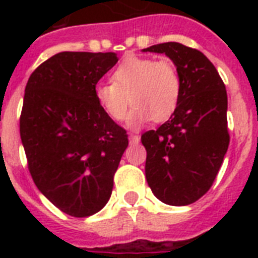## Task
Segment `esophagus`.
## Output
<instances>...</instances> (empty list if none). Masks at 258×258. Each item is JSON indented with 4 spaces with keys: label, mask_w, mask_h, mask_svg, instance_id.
I'll list each match as a JSON object with an SVG mask.
<instances>
[{
    "label": "esophagus",
    "mask_w": 258,
    "mask_h": 258,
    "mask_svg": "<svg viewBox=\"0 0 258 258\" xmlns=\"http://www.w3.org/2000/svg\"><path fill=\"white\" fill-rule=\"evenodd\" d=\"M139 141H141L139 135H137V134H130V143L131 145H137V143H139Z\"/></svg>",
    "instance_id": "esophagus-1"
}]
</instances>
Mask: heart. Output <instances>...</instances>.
I'll use <instances>...</instances> for the list:
<instances>
[{
	"label": "heart",
	"mask_w": 258,
	"mask_h": 258,
	"mask_svg": "<svg viewBox=\"0 0 258 258\" xmlns=\"http://www.w3.org/2000/svg\"><path fill=\"white\" fill-rule=\"evenodd\" d=\"M111 80L97 84L95 99L115 121L124 120L131 100L134 108L128 125L133 128L151 120H167L179 104L182 82L175 64L169 58L130 56L113 70Z\"/></svg>",
	"instance_id": "1"
}]
</instances>
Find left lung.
<instances>
[{
	"instance_id": "obj_1",
	"label": "left lung",
	"mask_w": 258,
	"mask_h": 258,
	"mask_svg": "<svg viewBox=\"0 0 258 258\" xmlns=\"http://www.w3.org/2000/svg\"><path fill=\"white\" fill-rule=\"evenodd\" d=\"M143 52L165 53L182 82L174 115L141 138L147 151V183L165 204L190 205L212 187L228 151L226 88L216 67L198 49L163 42Z\"/></svg>"
}]
</instances>
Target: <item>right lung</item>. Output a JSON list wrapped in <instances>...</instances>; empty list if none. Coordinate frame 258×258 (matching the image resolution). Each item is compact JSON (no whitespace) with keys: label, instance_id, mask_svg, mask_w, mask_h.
Wrapping results in <instances>:
<instances>
[{"label":"right lung","instance_id":"obj_1","mask_svg":"<svg viewBox=\"0 0 258 258\" xmlns=\"http://www.w3.org/2000/svg\"><path fill=\"white\" fill-rule=\"evenodd\" d=\"M112 52H61L40 64L25 87L20 135L37 188L68 216L104 208L128 135L100 108L97 82Z\"/></svg>","mask_w":258,"mask_h":258}]
</instances>
